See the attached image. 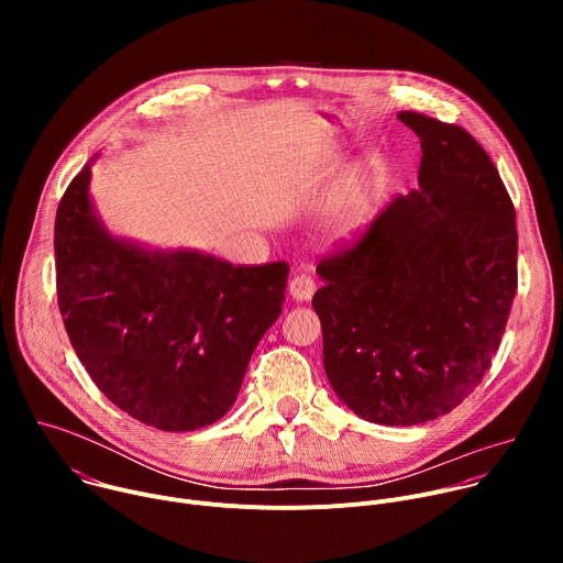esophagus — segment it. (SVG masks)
Wrapping results in <instances>:
<instances>
[{"instance_id": "34e87169", "label": "esophagus", "mask_w": 563, "mask_h": 563, "mask_svg": "<svg viewBox=\"0 0 563 563\" xmlns=\"http://www.w3.org/2000/svg\"><path fill=\"white\" fill-rule=\"evenodd\" d=\"M313 291H316V283L309 276H305V274H298V276H294L289 280V296L294 300H298V302L309 300L313 296Z\"/></svg>"}]
</instances>
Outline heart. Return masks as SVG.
<instances>
[{"label": "heart", "mask_w": 563, "mask_h": 563, "mask_svg": "<svg viewBox=\"0 0 563 563\" xmlns=\"http://www.w3.org/2000/svg\"><path fill=\"white\" fill-rule=\"evenodd\" d=\"M372 200L365 187L352 183L339 189L323 209V229L332 238H350L369 220Z\"/></svg>", "instance_id": "b5f03b06"}]
</instances>
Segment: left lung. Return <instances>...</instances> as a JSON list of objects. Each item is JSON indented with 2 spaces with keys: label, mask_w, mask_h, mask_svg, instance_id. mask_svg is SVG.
<instances>
[{
  "label": "left lung",
  "mask_w": 563,
  "mask_h": 563,
  "mask_svg": "<svg viewBox=\"0 0 563 563\" xmlns=\"http://www.w3.org/2000/svg\"><path fill=\"white\" fill-rule=\"evenodd\" d=\"M421 140L419 189L396 196L318 263L311 305L325 374L378 426L452 412L490 369L517 294L515 205L465 129L404 111Z\"/></svg>",
  "instance_id": "obj_1"
}]
</instances>
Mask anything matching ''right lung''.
<instances>
[{"instance_id": "obj_1", "label": "right lung", "mask_w": 563, "mask_h": 563, "mask_svg": "<svg viewBox=\"0 0 563 563\" xmlns=\"http://www.w3.org/2000/svg\"><path fill=\"white\" fill-rule=\"evenodd\" d=\"M91 165L55 216L57 305L98 389L165 432L222 419L283 311L289 265L245 267L198 252H146L113 238L89 198Z\"/></svg>"}]
</instances>
